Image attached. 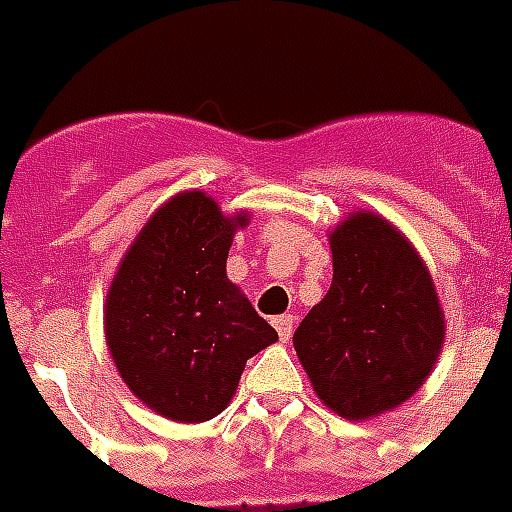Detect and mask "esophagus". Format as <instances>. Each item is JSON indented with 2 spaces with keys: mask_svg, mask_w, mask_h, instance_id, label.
Returning <instances> with one entry per match:
<instances>
[{
  "mask_svg": "<svg viewBox=\"0 0 512 512\" xmlns=\"http://www.w3.org/2000/svg\"><path fill=\"white\" fill-rule=\"evenodd\" d=\"M273 327H276V332H279V337L284 342L292 337V329H295V316L292 313H284V316H276L273 319Z\"/></svg>",
  "mask_w": 512,
  "mask_h": 512,
  "instance_id": "34e87169",
  "label": "esophagus"
}]
</instances>
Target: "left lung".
Returning <instances> with one entry per match:
<instances>
[{
	"label": "left lung",
	"instance_id": "left-lung-1",
	"mask_svg": "<svg viewBox=\"0 0 512 512\" xmlns=\"http://www.w3.org/2000/svg\"><path fill=\"white\" fill-rule=\"evenodd\" d=\"M329 249L332 287L292 342L321 404L372 420L425 385L444 348V308L420 252L377 212L345 217Z\"/></svg>",
	"mask_w": 512,
	"mask_h": 512
}]
</instances>
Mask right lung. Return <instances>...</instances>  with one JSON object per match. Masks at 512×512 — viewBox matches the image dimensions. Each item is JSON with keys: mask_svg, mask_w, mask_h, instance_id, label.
<instances>
[{"mask_svg": "<svg viewBox=\"0 0 512 512\" xmlns=\"http://www.w3.org/2000/svg\"><path fill=\"white\" fill-rule=\"evenodd\" d=\"M249 212L180 191L140 228L103 305L108 353L132 396L172 422H207L231 404L247 358L279 340L225 273Z\"/></svg>", "mask_w": 512, "mask_h": 512, "instance_id": "obj_1", "label": "right lung"}]
</instances>
